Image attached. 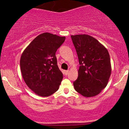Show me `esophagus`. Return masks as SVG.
<instances>
[{
  "label": "esophagus",
  "mask_w": 129,
  "mask_h": 129,
  "mask_svg": "<svg viewBox=\"0 0 129 129\" xmlns=\"http://www.w3.org/2000/svg\"><path fill=\"white\" fill-rule=\"evenodd\" d=\"M69 70H66V71H65V75H67L68 74H69Z\"/></svg>",
  "instance_id": "obj_1"
}]
</instances>
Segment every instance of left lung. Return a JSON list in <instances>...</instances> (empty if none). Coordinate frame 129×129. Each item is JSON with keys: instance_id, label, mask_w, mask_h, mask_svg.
<instances>
[{"instance_id": "1", "label": "left lung", "mask_w": 129, "mask_h": 129, "mask_svg": "<svg viewBox=\"0 0 129 129\" xmlns=\"http://www.w3.org/2000/svg\"><path fill=\"white\" fill-rule=\"evenodd\" d=\"M80 65L73 82L77 92L84 97L96 96L107 86L111 73L110 55L103 44L88 35H72Z\"/></svg>"}]
</instances>
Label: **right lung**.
I'll use <instances>...</instances> for the list:
<instances>
[{"mask_svg": "<svg viewBox=\"0 0 129 129\" xmlns=\"http://www.w3.org/2000/svg\"><path fill=\"white\" fill-rule=\"evenodd\" d=\"M66 37L44 33L24 50L20 60V70L27 86L38 96H49L57 90L63 74L57 65L56 52Z\"/></svg>", "mask_w": 129, "mask_h": 129, "instance_id": "obj_1", "label": "right lung"}]
</instances>
